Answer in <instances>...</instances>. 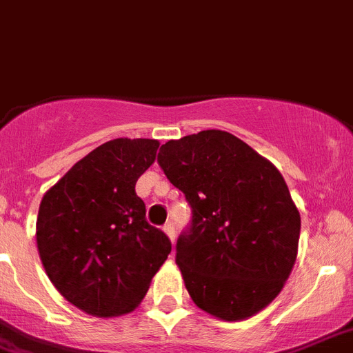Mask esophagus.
Wrapping results in <instances>:
<instances>
[{
  "label": "esophagus",
  "mask_w": 353,
  "mask_h": 353,
  "mask_svg": "<svg viewBox=\"0 0 353 353\" xmlns=\"http://www.w3.org/2000/svg\"><path fill=\"white\" fill-rule=\"evenodd\" d=\"M163 232L168 236V240H170L174 243V240H176V229H174V223L172 222L165 223V225H163Z\"/></svg>",
  "instance_id": "esophagus-1"
}]
</instances>
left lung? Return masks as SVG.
I'll list each match as a JSON object with an SVG mask.
<instances>
[{
    "label": "left lung",
    "instance_id": "8db88e82",
    "mask_svg": "<svg viewBox=\"0 0 353 353\" xmlns=\"http://www.w3.org/2000/svg\"><path fill=\"white\" fill-rule=\"evenodd\" d=\"M158 163L194 213L176 263L195 305L223 321L263 311L299 254L300 213L283 174L220 130L168 140Z\"/></svg>",
    "mask_w": 353,
    "mask_h": 353
}]
</instances>
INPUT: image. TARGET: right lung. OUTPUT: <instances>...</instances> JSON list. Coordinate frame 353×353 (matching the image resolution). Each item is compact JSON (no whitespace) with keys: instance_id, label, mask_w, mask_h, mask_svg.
Segmentation results:
<instances>
[{"instance_id":"add662e5","label":"right lung","mask_w":353,"mask_h":353,"mask_svg":"<svg viewBox=\"0 0 353 353\" xmlns=\"http://www.w3.org/2000/svg\"><path fill=\"white\" fill-rule=\"evenodd\" d=\"M159 142L115 139L96 147L44 194L37 249L60 295L90 316L139 307L170 254L165 232L149 225L134 185L154 163Z\"/></svg>"}]
</instances>
